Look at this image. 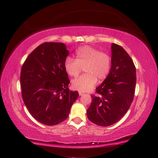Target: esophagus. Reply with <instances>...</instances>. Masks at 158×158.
Masks as SVG:
<instances>
[{
  "label": "esophagus",
  "mask_w": 158,
  "mask_h": 158,
  "mask_svg": "<svg viewBox=\"0 0 158 158\" xmlns=\"http://www.w3.org/2000/svg\"><path fill=\"white\" fill-rule=\"evenodd\" d=\"M84 92H81V91H80V92H79V96H82V95H83V94H84Z\"/></svg>",
  "instance_id": "esophagus-1"
}]
</instances>
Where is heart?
I'll use <instances>...</instances> for the list:
<instances>
[{"label":"heart","instance_id":"1","mask_svg":"<svg viewBox=\"0 0 158 158\" xmlns=\"http://www.w3.org/2000/svg\"><path fill=\"white\" fill-rule=\"evenodd\" d=\"M64 67L67 74L73 77L78 76L83 68L85 73L74 79L72 85L77 90L86 92L94 87L97 79L102 81L108 77L111 69V57L94 47L84 45L75 51V59L67 57Z\"/></svg>","mask_w":158,"mask_h":158}]
</instances>
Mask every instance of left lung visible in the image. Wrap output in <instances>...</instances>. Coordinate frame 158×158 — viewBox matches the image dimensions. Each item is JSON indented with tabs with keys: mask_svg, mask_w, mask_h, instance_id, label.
<instances>
[{
	"mask_svg": "<svg viewBox=\"0 0 158 158\" xmlns=\"http://www.w3.org/2000/svg\"><path fill=\"white\" fill-rule=\"evenodd\" d=\"M111 69L108 77L96 88L87 110L89 121L100 126L118 122L127 113L135 96L136 67L125 49L113 43Z\"/></svg>",
	"mask_w": 158,
	"mask_h": 158,
	"instance_id": "8db88e82",
	"label": "left lung"
}]
</instances>
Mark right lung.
Instances as JSON below:
<instances>
[{"label": "right lung", "instance_id": "obj_1", "mask_svg": "<svg viewBox=\"0 0 158 158\" xmlns=\"http://www.w3.org/2000/svg\"><path fill=\"white\" fill-rule=\"evenodd\" d=\"M69 52L62 43L45 42L30 53L20 75L22 96L31 115L47 126L68 118L79 96L70 91L64 63Z\"/></svg>", "mask_w": 158, "mask_h": 158}]
</instances>
